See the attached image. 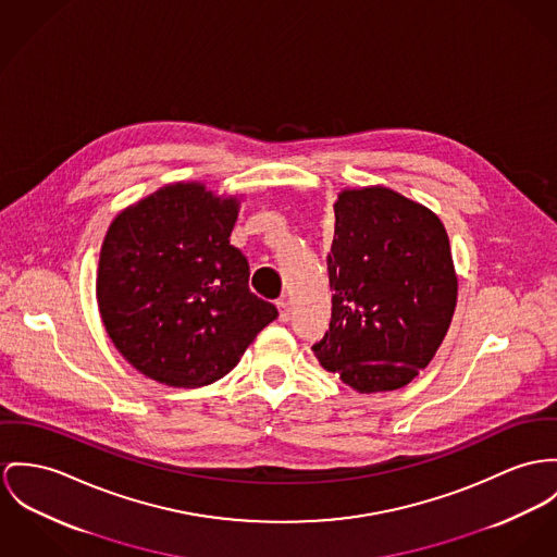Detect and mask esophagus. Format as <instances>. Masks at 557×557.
<instances>
[{
  "label": "esophagus",
  "mask_w": 557,
  "mask_h": 557,
  "mask_svg": "<svg viewBox=\"0 0 557 557\" xmlns=\"http://www.w3.org/2000/svg\"><path fill=\"white\" fill-rule=\"evenodd\" d=\"M275 305L280 309V322H288L290 320V305H288V300L280 299Z\"/></svg>",
  "instance_id": "34e87169"
}]
</instances>
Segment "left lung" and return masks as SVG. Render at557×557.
Wrapping results in <instances>:
<instances>
[{
  "mask_svg": "<svg viewBox=\"0 0 557 557\" xmlns=\"http://www.w3.org/2000/svg\"><path fill=\"white\" fill-rule=\"evenodd\" d=\"M333 315L311 349L358 392L409 384L445 339L458 277L441 220L384 188L343 190L326 257Z\"/></svg>",
  "mask_w": 557,
  "mask_h": 557,
  "instance_id": "1",
  "label": "left lung"
}]
</instances>
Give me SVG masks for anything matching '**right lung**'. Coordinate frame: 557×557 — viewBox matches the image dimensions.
<instances>
[{"mask_svg":"<svg viewBox=\"0 0 557 557\" xmlns=\"http://www.w3.org/2000/svg\"><path fill=\"white\" fill-rule=\"evenodd\" d=\"M237 208L203 184H172L110 224L97 271L99 313L146 377L214 384L277 318L275 305L248 286V258L231 246Z\"/></svg>","mask_w":557,"mask_h":557,"instance_id":"add662e5","label":"right lung"}]
</instances>
